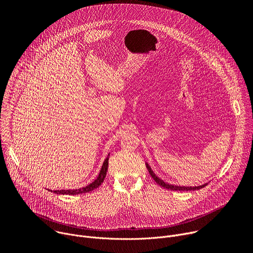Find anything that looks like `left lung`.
I'll return each instance as SVG.
<instances>
[{"instance_id":"1","label":"left lung","mask_w":253,"mask_h":253,"mask_svg":"<svg viewBox=\"0 0 253 253\" xmlns=\"http://www.w3.org/2000/svg\"><path fill=\"white\" fill-rule=\"evenodd\" d=\"M146 165V168H147V170H148V172H149V174H150V176L153 177V179L160 185V186H162V187H164V188H167V189H170V190H176V191H191V190H198V189H201V188H204L205 186H207L208 185V183H206V184H204V185H199V186H178V185H173V184H169V183H166L164 180H162L161 178H159L155 173H154V171L151 170V168H150V166L146 163L145 164Z\"/></svg>"}]
</instances>
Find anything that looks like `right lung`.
Returning <instances> with one entry per match:
<instances>
[{
	"mask_svg": "<svg viewBox=\"0 0 253 253\" xmlns=\"http://www.w3.org/2000/svg\"><path fill=\"white\" fill-rule=\"evenodd\" d=\"M109 157H110V154L108 155V158L105 160L103 166H102V169H100L99 171V174L98 176L96 177V179L94 181H92L90 184L86 185V186H83L81 188H76V189H62V190H49L50 192H54V193H57V194H66V195H76V194H82V193H86V192H89V191H92L94 189H96L100 184H102L106 178V174H107V171H108V166H109Z\"/></svg>",
	"mask_w": 253,
	"mask_h": 253,
	"instance_id": "add662e5",
	"label": "right lung"
}]
</instances>
